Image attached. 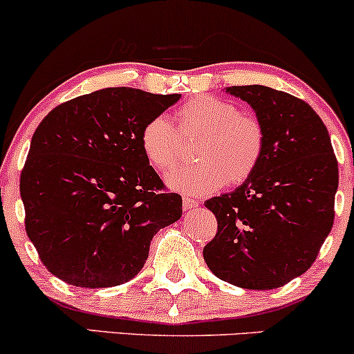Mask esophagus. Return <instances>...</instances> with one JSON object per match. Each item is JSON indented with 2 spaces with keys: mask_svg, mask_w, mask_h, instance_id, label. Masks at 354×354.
Instances as JSON below:
<instances>
[{
  "mask_svg": "<svg viewBox=\"0 0 354 354\" xmlns=\"http://www.w3.org/2000/svg\"><path fill=\"white\" fill-rule=\"evenodd\" d=\"M196 206H198L196 200H193V198H189V196L183 198V208L185 209H193V208H196Z\"/></svg>",
  "mask_w": 354,
  "mask_h": 354,
  "instance_id": "obj_1",
  "label": "esophagus"
}]
</instances>
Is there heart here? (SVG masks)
I'll use <instances>...</instances> for the list:
<instances>
[{
    "instance_id": "obj_1",
    "label": "heart",
    "mask_w": 354,
    "mask_h": 354,
    "mask_svg": "<svg viewBox=\"0 0 354 354\" xmlns=\"http://www.w3.org/2000/svg\"><path fill=\"white\" fill-rule=\"evenodd\" d=\"M174 126L165 116L143 124L140 146L153 169L166 173L180 160L181 138L200 136L194 149L196 165L168 174L169 188L189 194H208L225 183L239 186L253 176L263 160L266 133L261 121L241 113L236 104L216 96H196L174 113Z\"/></svg>"
}]
</instances>
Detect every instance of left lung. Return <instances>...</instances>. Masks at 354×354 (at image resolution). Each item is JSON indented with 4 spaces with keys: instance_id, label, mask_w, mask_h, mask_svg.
I'll list each match as a JSON object with an SVG mask.
<instances>
[{
    "instance_id": "1",
    "label": "left lung",
    "mask_w": 354,
    "mask_h": 354,
    "mask_svg": "<svg viewBox=\"0 0 354 354\" xmlns=\"http://www.w3.org/2000/svg\"><path fill=\"white\" fill-rule=\"evenodd\" d=\"M226 91L254 109L266 146L250 180L205 201L218 231L203 256L223 281L274 290L310 270L330 234L338 160L326 126L306 101L261 84Z\"/></svg>"
}]
</instances>
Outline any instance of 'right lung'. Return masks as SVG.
Instances as JSON below:
<instances>
[{"mask_svg":"<svg viewBox=\"0 0 354 354\" xmlns=\"http://www.w3.org/2000/svg\"><path fill=\"white\" fill-rule=\"evenodd\" d=\"M181 95L104 88L51 109L36 128L19 178L24 228L46 270L81 288L140 273L149 241L181 218L140 146L143 124Z\"/></svg>","mask_w":354,"mask_h":354,"instance_id":"obj_1","label":"right lung"}]
</instances>
